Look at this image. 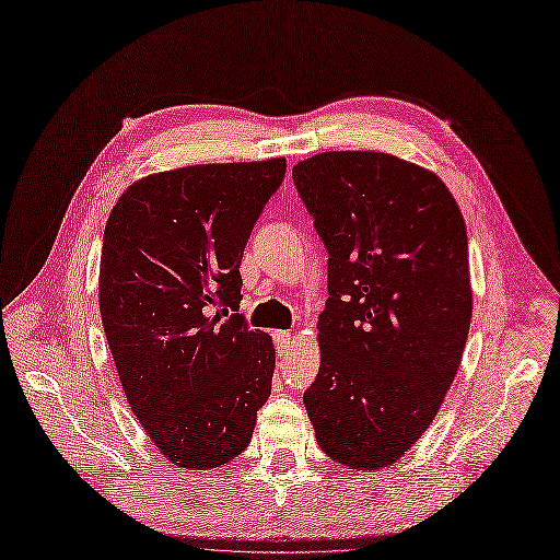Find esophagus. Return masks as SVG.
Listing matches in <instances>:
<instances>
[{
  "instance_id": "esophagus-1",
  "label": "esophagus",
  "mask_w": 560,
  "mask_h": 560,
  "mask_svg": "<svg viewBox=\"0 0 560 560\" xmlns=\"http://www.w3.org/2000/svg\"><path fill=\"white\" fill-rule=\"evenodd\" d=\"M273 338H276V348H278V352H280V354L290 352V350L294 348V334H292V331H284V329H280V331H276V334H273Z\"/></svg>"
}]
</instances>
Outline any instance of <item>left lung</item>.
<instances>
[{"instance_id": "left-lung-1", "label": "left lung", "mask_w": 560, "mask_h": 560, "mask_svg": "<svg viewBox=\"0 0 560 560\" xmlns=\"http://www.w3.org/2000/svg\"><path fill=\"white\" fill-rule=\"evenodd\" d=\"M292 175L329 249L319 371L303 404L331 460L383 469L432 425L463 362L465 219L442 177L383 151H325Z\"/></svg>"}]
</instances>
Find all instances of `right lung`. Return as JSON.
Returning <instances> with one entry per match:
<instances>
[{"label": "right lung", "instance_id": "add662e5", "mask_svg": "<svg viewBox=\"0 0 560 560\" xmlns=\"http://www.w3.org/2000/svg\"><path fill=\"white\" fill-rule=\"evenodd\" d=\"M284 159L147 175L105 226L97 299L126 399L163 457L214 469L238 457L270 397L273 338L247 329L243 249Z\"/></svg>", "mask_w": 560, "mask_h": 560}]
</instances>
